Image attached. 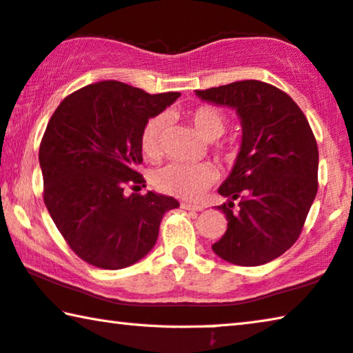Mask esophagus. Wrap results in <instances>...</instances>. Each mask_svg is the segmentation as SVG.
<instances>
[{
    "mask_svg": "<svg viewBox=\"0 0 353 353\" xmlns=\"http://www.w3.org/2000/svg\"><path fill=\"white\" fill-rule=\"evenodd\" d=\"M181 207H182V209H185V210H193V212H201V210H204V207H203V205H198V204H190V203H182V204H181Z\"/></svg>",
    "mask_w": 353,
    "mask_h": 353,
    "instance_id": "1",
    "label": "esophagus"
}]
</instances>
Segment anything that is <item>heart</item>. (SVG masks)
<instances>
[{
  "mask_svg": "<svg viewBox=\"0 0 353 353\" xmlns=\"http://www.w3.org/2000/svg\"><path fill=\"white\" fill-rule=\"evenodd\" d=\"M192 122L205 141H215L226 132L228 119L221 110L210 105H201L192 111ZM170 124V114L160 113L150 117L141 133V149L144 155L155 159L160 154L161 138ZM223 159H232L236 155L234 148L220 150ZM214 181V171L207 165L170 163L157 170L152 176L154 185L163 193L177 198L196 199Z\"/></svg>",
  "mask_w": 353,
  "mask_h": 353,
  "instance_id": "1",
  "label": "heart"
}]
</instances>
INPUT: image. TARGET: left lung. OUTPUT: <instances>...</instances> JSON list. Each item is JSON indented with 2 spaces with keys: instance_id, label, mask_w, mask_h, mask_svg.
<instances>
[{
  "instance_id": "obj_1",
  "label": "left lung",
  "mask_w": 353,
  "mask_h": 353,
  "mask_svg": "<svg viewBox=\"0 0 353 353\" xmlns=\"http://www.w3.org/2000/svg\"><path fill=\"white\" fill-rule=\"evenodd\" d=\"M236 110L242 143L218 188L228 229L212 250L236 265L267 264L299 239L317 193L319 150L303 111L281 89L257 80L196 91Z\"/></svg>"
}]
</instances>
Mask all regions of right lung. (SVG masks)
I'll use <instances>...</instances> for the list:
<instances>
[{
  "instance_id": "right-lung-1",
  "label": "right lung",
  "mask_w": 353,
  "mask_h": 353,
  "mask_svg": "<svg viewBox=\"0 0 353 353\" xmlns=\"http://www.w3.org/2000/svg\"><path fill=\"white\" fill-rule=\"evenodd\" d=\"M181 97L106 80L67 96L43 133L39 163L43 201L61 236L89 262L119 270L154 248L160 221L177 209L171 196L125 194L144 183L141 133L150 117Z\"/></svg>"
}]
</instances>
